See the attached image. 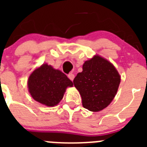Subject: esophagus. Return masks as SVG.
Here are the masks:
<instances>
[{"label": "esophagus", "instance_id": "34e87169", "mask_svg": "<svg viewBox=\"0 0 147 147\" xmlns=\"http://www.w3.org/2000/svg\"><path fill=\"white\" fill-rule=\"evenodd\" d=\"M67 76H68V78H69L71 81H73V80H74V74H69Z\"/></svg>", "mask_w": 147, "mask_h": 147}]
</instances>
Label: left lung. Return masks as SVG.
Wrapping results in <instances>:
<instances>
[{"label": "left lung", "instance_id": "obj_1", "mask_svg": "<svg viewBox=\"0 0 147 147\" xmlns=\"http://www.w3.org/2000/svg\"><path fill=\"white\" fill-rule=\"evenodd\" d=\"M120 81L113 65L96 55L83 64L82 72L76 75L74 85L81 95L83 107L98 112L112 102Z\"/></svg>", "mask_w": 147, "mask_h": 147}]
</instances>
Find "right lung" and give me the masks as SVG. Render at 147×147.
Segmentation results:
<instances>
[{"instance_id": "1", "label": "right lung", "mask_w": 147, "mask_h": 147, "mask_svg": "<svg viewBox=\"0 0 147 147\" xmlns=\"http://www.w3.org/2000/svg\"><path fill=\"white\" fill-rule=\"evenodd\" d=\"M72 86L73 82L65 74L47 64L34 70L28 80V91L32 98L49 107L57 105L66 88Z\"/></svg>"}]
</instances>
